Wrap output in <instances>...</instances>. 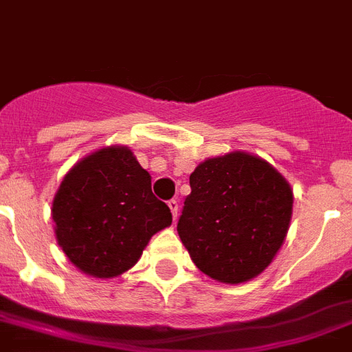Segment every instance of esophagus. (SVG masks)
Returning a JSON list of instances; mask_svg holds the SVG:
<instances>
[{"label": "esophagus", "mask_w": 352, "mask_h": 352, "mask_svg": "<svg viewBox=\"0 0 352 352\" xmlns=\"http://www.w3.org/2000/svg\"><path fill=\"white\" fill-rule=\"evenodd\" d=\"M167 206H169L170 213H173V219L176 221V219H178V201L170 199L169 203H167Z\"/></svg>", "instance_id": "esophagus-1"}]
</instances>
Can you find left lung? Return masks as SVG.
<instances>
[{"instance_id": "left-lung-1", "label": "left lung", "mask_w": 352, "mask_h": 352, "mask_svg": "<svg viewBox=\"0 0 352 352\" xmlns=\"http://www.w3.org/2000/svg\"><path fill=\"white\" fill-rule=\"evenodd\" d=\"M190 188L178 235L197 269L230 285L262 274L292 219L287 179L260 156L233 151L197 165Z\"/></svg>"}]
</instances>
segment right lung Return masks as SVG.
Wrapping results in <instances>:
<instances>
[{
    "mask_svg": "<svg viewBox=\"0 0 352 352\" xmlns=\"http://www.w3.org/2000/svg\"><path fill=\"white\" fill-rule=\"evenodd\" d=\"M56 242L74 267L116 278L139 262L149 239L173 213L151 192V176L131 149L108 146L65 174L53 199Z\"/></svg>",
    "mask_w": 352,
    "mask_h": 352,
    "instance_id": "1",
    "label": "right lung"
}]
</instances>
